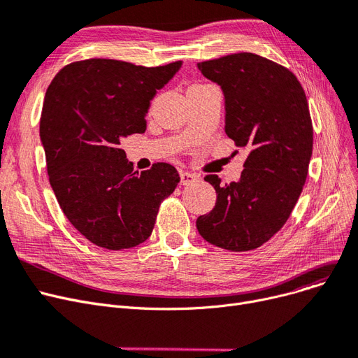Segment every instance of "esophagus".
<instances>
[{"label":"esophagus","mask_w":358,"mask_h":358,"mask_svg":"<svg viewBox=\"0 0 358 358\" xmlns=\"http://www.w3.org/2000/svg\"><path fill=\"white\" fill-rule=\"evenodd\" d=\"M196 180H197V176H196V174L187 173V171H181V173H180V184H181V185L193 184Z\"/></svg>","instance_id":"esophagus-1"}]
</instances>
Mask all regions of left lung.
<instances>
[{"mask_svg": "<svg viewBox=\"0 0 358 358\" xmlns=\"http://www.w3.org/2000/svg\"><path fill=\"white\" fill-rule=\"evenodd\" d=\"M225 98V133L248 152L240 180L221 185L199 234L231 252L260 247L284 227L301 194L313 149L306 93L288 69L252 52L197 63Z\"/></svg>", "mask_w": 358, "mask_h": 358, "instance_id": "obj_1", "label": "left lung"}]
</instances>
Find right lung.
<instances>
[{
	"mask_svg": "<svg viewBox=\"0 0 358 358\" xmlns=\"http://www.w3.org/2000/svg\"><path fill=\"white\" fill-rule=\"evenodd\" d=\"M181 64L90 58L61 69L46 89L39 133L50 184L67 220L90 243L121 250L146 241L161 201L180 182L165 162L133 171L120 143L145 133L150 101Z\"/></svg>",
	"mask_w": 358,
	"mask_h": 358,
	"instance_id": "right-lung-1",
	"label": "right lung"
}]
</instances>
